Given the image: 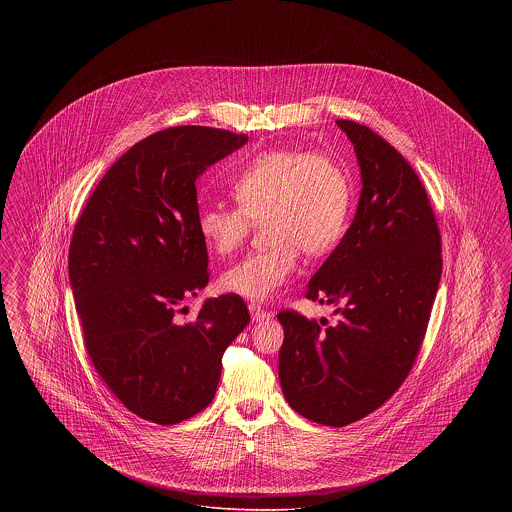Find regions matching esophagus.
I'll use <instances>...</instances> for the list:
<instances>
[{"mask_svg": "<svg viewBox=\"0 0 512 512\" xmlns=\"http://www.w3.org/2000/svg\"><path fill=\"white\" fill-rule=\"evenodd\" d=\"M249 313H251V320H253V322H263V320L272 317L261 305H255V303L249 305Z\"/></svg>", "mask_w": 512, "mask_h": 512, "instance_id": "obj_1", "label": "esophagus"}]
</instances>
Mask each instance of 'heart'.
Here are the masks:
<instances>
[{
    "label": "heart",
    "instance_id": "heart-1",
    "mask_svg": "<svg viewBox=\"0 0 512 512\" xmlns=\"http://www.w3.org/2000/svg\"><path fill=\"white\" fill-rule=\"evenodd\" d=\"M238 207L209 205L197 215L205 245L228 255L244 244L251 222H264L267 249L245 255L220 274L224 292L265 301L297 268L299 249L311 257L340 244L351 213V184L322 153L272 149L249 161L232 182Z\"/></svg>",
    "mask_w": 512,
    "mask_h": 512
}]
</instances>
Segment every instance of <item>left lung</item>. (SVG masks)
I'll return each mask as SVG.
<instances>
[{
	"label": "left lung",
	"instance_id": "8db88e82",
	"mask_svg": "<svg viewBox=\"0 0 512 512\" xmlns=\"http://www.w3.org/2000/svg\"><path fill=\"white\" fill-rule=\"evenodd\" d=\"M336 122L355 149L363 190L307 299L332 305L338 320L320 328L280 313L278 376L295 413L340 428L384 405L411 372L438 293L441 238L405 157L368 126Z\"/></svg>",
	"mask_w": 512,
	"mask_h": 512
}]
</instances>
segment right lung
<instances>
[{"instance_id":"obj_1","label":"right lung","mask_w":512,"mask_h":512,"mask_svg":"<svg viewBox=\"0 0 512 512\" xmlns=\"http://www.w3.org/2000/svg\"><path fill=\"white\" fill-rule=\"evenodd\" d=\"M247 144L245 134L174 126L130 147L105 172L74 226L69 278L99 376L140 418L171 426L203 411L222 355L249 324L240 295L176 307L209 282L197 232V178Z\"/></svg>"}]
</instances>
